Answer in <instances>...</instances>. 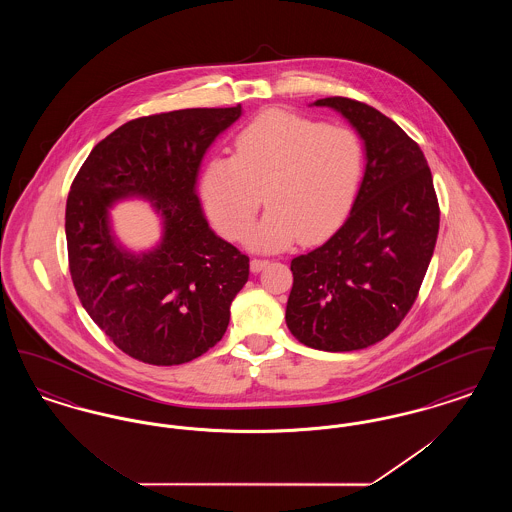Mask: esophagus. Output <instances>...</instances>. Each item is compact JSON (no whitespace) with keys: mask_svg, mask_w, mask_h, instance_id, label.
<instances>
[{"mask_svg":"<svg viewBox=\"0 0 512 512\" xmlns=\"http://www.w3.org/2000/svg\"><path fill=\"white\" fill-rule=\"evenodd\" d=\"M267 265V259H251V272H261Z\"/></svg>","mask_w":512,"mask_h":512,"instance_id":"34e87169","label":"esophagus"}]
</instances>
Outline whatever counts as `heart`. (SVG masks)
<instances>
[{"label":"heart","instance_id":"obj_1","mask_svg":"<svg viewBox=\"0 0 512 512\" xmlns=\"http://www.w3.org/2000/svg\"><path fill=\"white\" fill-rule=\"evenodd\" d=\"M365 169L361 138L345 126L268 109L238 132L234 157L215 155L201 172L203 205L220 230L240 240L263 203L270 209L247 242L276 251L317 242L349 215Z\"/></svg>","mask_w":512,"mask_h":512}]
</instances>
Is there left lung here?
I'll return each instance as SVG.
<instances>
[{"label":"left lung","mask_w":512,"mask_h":512,"mask_svg":"<svg viewBox=\"0 0 512 512\" xmlns=\"http://www.w3.org/2000/svg\"><path fill=\"white\" fill-rule=\"evenodd\" d=\"M311 105L355 128L365 174L340 230L293 259L286 324L307 347L357 351L390 336L413 307L438 240V197L424 153L386 115L349 98Z\"/></svg>","instance_id":"1"}]
</instances>
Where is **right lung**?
Here are the masks:
<instances>
[{"label": "right lung", "instance_id": "obj_1", "mask_svg": "<svg viewBox=\"0 0 512 512\" xmlns=\"http://www.w3.org/2000/svg\"><path fill=\"white\" fill-rule=\"evenodd\" d=\"M242 113L182 109L126 122L74 178L65 213L74 290L105 336L142 363L182 365L209 351L249 278V257L211 230L195 192L207 149ZM132 196L162 219L146 252L112 230L110 209Z\"/></svg>", "mask_w": 512, "mask_h": 512}]
</instances>
